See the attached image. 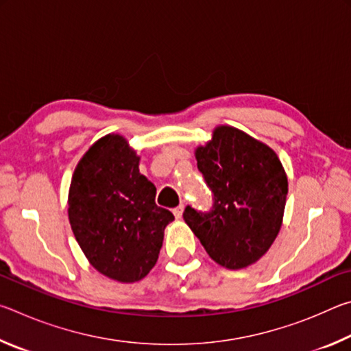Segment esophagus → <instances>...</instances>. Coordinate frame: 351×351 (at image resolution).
I'll return each instance as SVG.
<instances>
[{
  "label": "esophagus",
  "mask_w": 351,
  "mask_h": 351,
  "mask_svg": "<svg viewBox=\"0 0 351 351\" xmlns=\"http://www.w3.org/2000/svg\"><path fill=\"white\" fill-rule=\"evenodd\" d=\"M182 213H184V206H178L176 209H173V215L180 219V218H182Z\"/></svg>",
  "instance_id": "obj_1"
}]
</instances>
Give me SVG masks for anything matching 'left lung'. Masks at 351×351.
Masks as SVG:
<instances>
[{"label":"left lung","mask_w":351,"mask_h":351,"mask_svg":"<svg viewBox=\"0 0 351 351\" xmlns=\"http://www.w3.org/2000/svg\"><path fill=\"white\" fill-rule=\"evenodd\" d=\"M198 170L213 193L210 212L187 206L184 221L209 257L243 269L268 252L282 228L288 178L280 159L263 142L230 125L195 148Z\"/></svg>","instance_id":"8db88e82"}]
</instances>
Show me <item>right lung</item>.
Segmentation results:
<instances>
[{
    "label": "right lung",
    "instance_id": "right-lung-1",
    "mask_svg": "<svg viewBox=\"0 0 351 351\" xmlns=\"http://www.w3.org/2000/svg\"><path fill=\"white\" fill-rule=\"evenodd\" d=\"M121 134H106L83 154L71 180L68 217L77 243L100 274L121 283L156 265L173 213L156 206V187Z\"/></svg>",
    "mask_w": 351,
    "mask_h": 351
}]
</instances>
